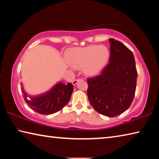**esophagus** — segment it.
<instances>
[{
    "mask_svg": "<svg viewBox=\"0 0 159 159\" xmlns=\"http://www.w3.org/2000/svg\"><path fill=\"white\" fill-rule=\"evenodd\" d=\"M83 80V79H75L74 80H73V82H72V84L74 85H76L78 82L80 81V80Z\"/></svg>",
    "mask_w": 159,
    "mask_h": 159,
    "instance_id": "34e87169",
    "label": "esophagus"
}]
</instances>
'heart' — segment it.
I'll list each match as a JSON object with an SVG mask.
<instances>
[{
  "mask_svg": "<svg viewBox=\"0 0 159 159\" xmlns=\"http://www.w3.org/2000/svg\"><path fill=\"white\" fill-rule=\"evenodd\" d=\"M109 57V50L104 45H93L69 51L68 61L74 68L83 67L84 72L94 76L104 68Z\"/></svg>",
  "mask_w": 159,
  "mask_h": 159,
  "instance_id": "heart-1",
  "label": "heart"
}]
</instances>
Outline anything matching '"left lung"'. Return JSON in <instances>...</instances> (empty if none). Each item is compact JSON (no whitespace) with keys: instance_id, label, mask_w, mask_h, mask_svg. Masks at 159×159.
Listing matches in <instances>:
<instances>
[{"instance_id":"left-lung-1","label":"left lung","mask_w":159,"mask_h":159,"mask_svg":"<svg viewBox=\"0 0 159 159\" xmlns=\"http://www.w3.org/2000/svg\"><path fill=\"white\" fill-rule=\"evenodd\" d=\"M109 41V62L100 75L88 79V97L96 111L114 117L130 107L135 93L138 72L131 50L117 40Z\"/></svg>"}]
</instances>
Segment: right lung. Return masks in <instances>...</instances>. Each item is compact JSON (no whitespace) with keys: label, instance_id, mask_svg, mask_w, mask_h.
<instances>
[{"label":"right lung","instance_id":"add662e5","mask_svg":"<svg viewBox=\"0 0 159 159\" xmlns=\"http://www.w3.org/2000/svg\"><path fill=\"white\" fill-rule=\"evenodd\" d=\"M73 90L71 83L64 84L62 82L57 83L48 92L37 96L29 95L24 88H21L24 99L29 108L43 115L60 111L70 100Z\"/></svg>","mask_w":159,"mask_h":159}]
</instances>
